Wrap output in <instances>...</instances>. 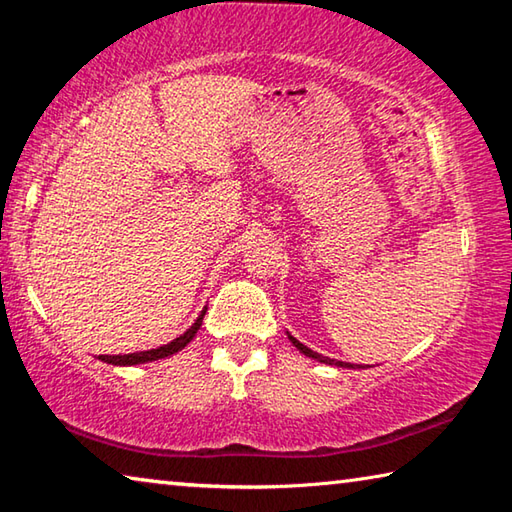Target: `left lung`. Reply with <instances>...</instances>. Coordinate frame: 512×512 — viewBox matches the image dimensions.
I'll return each instance as SVG.
<instances>
[{
	"instance_id": "8db88e82",
	"label": "left lung",
	"mask_w": 512,
	"mask_h": 512,
	"mask_svg": "<svg viewBox=\"0 0 512 512\" xmlns=\"http://www.w3.org/2000/svg\"><path fill=\"white\" fill-rule=\"evenodd\" d=\"M287 336H289V341L296 345V348L305 354V357H309V359H314V361H320V363H327V366H339V368H354V363H345V361H336V359H329V357H323V354H318V352H314L311 348H307V345H302L296 336H291L289 332H287Z\"/></svg>"
}]
</instances>
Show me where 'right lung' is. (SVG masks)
Wrapping results in <instances>:
<instances>
[{
    "mask_svg": "<svg viewBox=\"0 0 512 512\" xmlns=\"http://www.w3.org/2000/svg\"><path fill=\"white\" fill-rule=\"evenodd\" d=\"M205 311L207 309H203L201 311V316L196 318V323L187 329L185 334H180L178 339H173L171 343H167V345H160V348H155V350H144V352H131V354H101V361L103 363H112V366H137V363H151V361H158V359H167V357H171V354H176V352H180L185 348V345L194 339L196 336V332L198 329H201V325H203V316H205Z\"/></svg>",
    "mask_w": 512,
    "mask_h": 512,
    "instance_id": "add662e5",
    "label": "right lung"
}]
</instances>
